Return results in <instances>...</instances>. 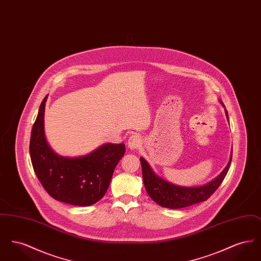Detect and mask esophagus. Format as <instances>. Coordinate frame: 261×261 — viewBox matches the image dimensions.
I'll return each mask as SVG.
<instances>
[{
  "instance_id": "34e87169",
  "label": "esophagus",
  "mask_w": 261,
  "mask_h": 261,
  "mask_svg": "<svg viewBox=\"0 0 261 261\" xmlns=\"http://www.w3.org/2000/svg\"><path fill=\"white\" fill-rule=\"evenodd\" d=\"M141 139L138 135H131L128 139V147L131 149H136L140 147Z\"/></svg>"
}]
</instances>
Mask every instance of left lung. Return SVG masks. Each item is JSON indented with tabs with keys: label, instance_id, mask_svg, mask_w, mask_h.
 Segmentation results:
<instances>
[{
	"label": "left lung",
	"instance_id": "left-lung-1",
	"mask_svg": "<svg viewBox=\"0 0 261 261\" xmlns=\"http://www.w3.org/2000/svg\"><path fill=\"white\" fill-rule=\"evenodd\" d=\"M228 118V112L226 111ZM229 120V118H228ZM143 170V180L147 193L156 203L167 208H182L201 201H204L218 189L223 182L225 176L229 170L231 161L225 167L222 173L208 184L200 187H180L164 181L156 176L149 167L148 162L143 158L140 159Z\"/></svg>",
	"mask_w": 261,
	"mask_h": 261
}]
</instances>
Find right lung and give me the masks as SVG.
Returning <instances> with one entry per match:
<instances>
[{"label":"right lung","mask_w":261,"mask_h":261,"mask_svg":"<svg viewBox=\"0 0 261 261\" xmlns=\"http://www.w3.org/2000/svg\"><path fill=\"white\" fill-rule=\"evenodd\" d=\"M42 100L32 127L29 151L38 180L51 198L78 206H88L101 199L111 184L115 166L124 155V144H106L90 154L64 158L54 152L44 134Z\"/></svg>","instance_id":"add662e5"}]
</instances>
